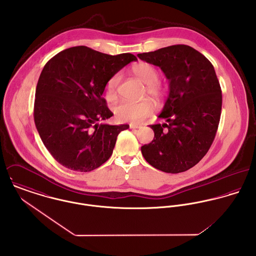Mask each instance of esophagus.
Here are the masks:
<instances>
[{"label":"esophagus","mask_w":256,"mask_h":256,"mask_svg":"<svg viewBox=\"0 0 256 256\" xmlns=\"http://www.w3.org/2000/svg\"><path fill=\"white\" fill-rule=\"evenodd\" d=\"M129 126H130V129H138L140 127L139 124H134V123H131Z\"/></svg>","instance_id":"1"}]
</instances>
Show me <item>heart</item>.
<instances>
[{
    "instance_id": "obj_1",
    "label": "heart",
    "mask_w": 256,
    "mask_h": 256,
    "mask_svg": "<svg viewBox=\"0 0 256 256\" xmlns=\"http://www.w3.org/2000/svg\"><path fill=\"white\" fill-rule=\"evenodd\" d=\"M132 74L144 84H146L145 96H148L156 102H160L166 94L164 86L158 82L160 72L152 64L139 62L131 68ZM121 80L120 73L114 74L106 84L108 96L114 100L117 94V88ZM154 111V104L150 98H145L138 102H122L114 108V114L117 120L121 122L140 123Z\"/></svg>"
}]
</instances>
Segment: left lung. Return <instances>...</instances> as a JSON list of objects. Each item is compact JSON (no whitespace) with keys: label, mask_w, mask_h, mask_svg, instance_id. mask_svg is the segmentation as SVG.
I'll list each match as a JSON object with an SVG mask.
<instances>
[{"label":"left lung","mask_w":256,"mask_h":256,"mask_svg":"<svg viewBox=\"0 0 256 256\" xmlns=\"http://www.w3.org/2000/svg\"><path fill=\"white\" fill-rule=\"evenodd\" d=\"M138 57L160 68L170 94L158 118L150 125L154 140L141 146L146 162L162 172L178 174L198 164L212 145L219 126L222 90L215 69L188 45H172Z\"/></svg>","instance_id":"left-lung-1"}]
</instances>
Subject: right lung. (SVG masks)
Masks as SVG:
<instances>
[{
  "mask_svg": "<svg viewBox=\"0 0 256 256\" xmlns=\"http://www.w3.org/2000/svg\"><path fill=\"white\" fill-rule=\"evenodd\" d=\"M136 60L130 53L112 56L76 46L46 63L37 82L34 122L44 146L63 166L86 172L110 158L118 134L129 125L98 124L113 115L102 94L110 78Z\"/></svg>",
  "mask_w": 256,
  "mask_h": 256,
  "instance_id": "obj_1",
  "label": "right lung"
}]
</instances>
